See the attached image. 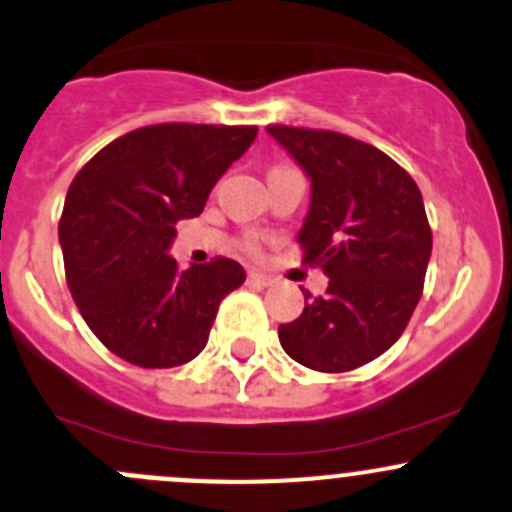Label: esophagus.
I'll list each match as a JSON object with an SVG mask.
<instances>
[{"instance_id":"34e87169","label":"esophagus","mask_w":512,"mask_h":512,"mask_svg":"<svg viewBox=\"0 0 512 512\" xmlns=\"http://www.w3.org/2000/svg\"><path fill=\"white\" fill-rule=\"evenodd\" d=\"M247 282H250V285H255V287H270L272 277L265 275V272H260V270H250V272H247Z\"/></svg>"}]
</instances>
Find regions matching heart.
<instances>
[{"label":"heart","instance_id":"1","mask_svg":"<svg viewBox=\"0 0 512 512\" xmlns=\"http://www.w3.org/2000/svg\"><path fill=\"white\" fill-rule=\"evenodd\" d=\"M247 247H250V252H257V242H255V240H252Z\"/></svg>","mask_w":512,"mask_h":512}]
</instances>
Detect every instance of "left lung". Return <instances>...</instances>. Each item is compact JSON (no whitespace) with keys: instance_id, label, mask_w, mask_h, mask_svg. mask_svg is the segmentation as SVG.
Here are the masks:
<instances>
[{"instance_id":"obj_1","label":"left lung","mask_w":512,"mask_h":512,"mask_svg":"<svg viewBox=\"0 0 512 512\" xmlns=\"http://www.w3.org/2000/svg\"><path fill=\"white\" fill-rule=\"evenodd\" d=\"M310 180L297 242L330 277L327 292L280 325L300 365L345 372L388 350L423 295L433 232L413 177L377 147L325 130L267 127Z\"/></svg>"}]
</instances>
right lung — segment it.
<instances>
[{
	"label": "right lung",
	"mask_w": 512,
	"mask_h": 512,
	"mask_svg": "<svg viewBox=\"0 0 512 512\" xmlns=\"http://www.w3.org/2000/svg\"><path fill=\"white\" fill-rule=\"evenodd\" d=\"M255 137L257 127L152 124L109 142L69 185L59 220L69 292L122 360L177 367L205 350L222 297L247 275L227 257L182 270L175 225L205 210Z\"/></svg>",
	"instance_id": "right-lung-1"
}]
</instances>
